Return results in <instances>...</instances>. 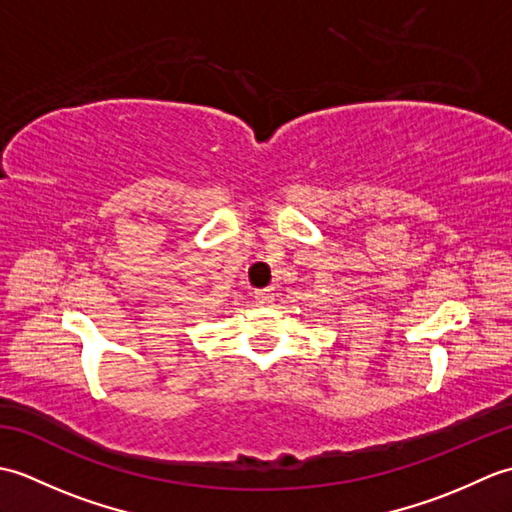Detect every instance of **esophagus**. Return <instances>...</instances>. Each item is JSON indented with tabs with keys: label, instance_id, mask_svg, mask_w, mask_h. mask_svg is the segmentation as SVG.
Here are the masks:
<instances>
[{
	"label": "esophagus",
	"instance_id": "obj_1",
	"mask_svg": "<svg viewBox=\"0 0 512 512\" xmlns=\"http://www.w3.org/2000/svg\"><path fill=\"white\" fill-rule=\"evenodd\" d=\"M273 290L270 288H262V290H255V301L259 303V306H270L273 303Z\"/></svg>",
	"mask_w": 512,
	"mask_h": 512
}]
</instances>
